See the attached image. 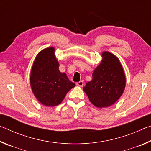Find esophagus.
I'll use <instances>...</instances> for the list:
<instances>
[{"mask_svg": "<svg viewBox=\"0 0 151 151\" xmlns=\"http://www.w3.org/2000/svg\"><path fill=\"white\" fill-rule=\"evenodd\" d=\"M76 85H77L78 86H80V87H83V85H84V82L83 81H81L78 82V83H76Z\"/></svg>", "mask_w": 151, "mask_h": 151, "instance_id": "esophagus-1", "label": "esophagus"}]
</instances>
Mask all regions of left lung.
<instances>
[{"label": "left lung", "instance_id": "1", "mask_svg": "<svg viewBox=\"0 0 151 151\" xmlns=\"http://www.w3.org/2000/svg\"><path fill=\"white\" fill-rule=\"evenodd\" d=\"M103 60L93 73V79L83 90L89 101L98 108L113 104L122 94L126 78L121 63L115 55L103 52Z\"/></svg>", "mask_w": 151, "mask_h": 151}]
</instances>
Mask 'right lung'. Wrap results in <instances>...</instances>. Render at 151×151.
Masks as SVG:
<instances>
[{
	"instance_id": "add662e5",
	"label": "right lung",
	"mask_w": 151,
	"mask_h": 151,
	"mask_svg": "<svg viewBox=\"0 0 151 151\" xmlns=\"http://www.w3.org/2000/svg\"><path fill=\"white\" fill-rule=\"evenodd\" d=\"M55 48L43 49L37 55L30 72V86L40 103L55 106L61 103L66 93L75 86L65 73L59 71Z\"/></svg>"
}]
</instances>
